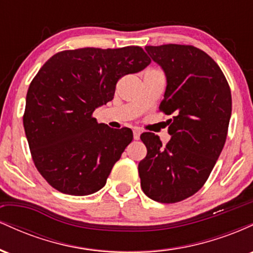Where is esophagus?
<instances>
[{
  "label": "esophagus",
  "instance_id": "obj_1",
  "mask_svg": "<svg viewBox=\"0 0 253 253\" xmlns=\"http://www.w3.org/2000/svg\"><path fill=\"white\" fill-rule=\"evenodd\" d=\"M140 134H141V130L139 128H134L133 129V136H134L135 140H138L139 138H140Z\"/></svg>",
  "mask_w": 253,
  "mask_h": 253
}]
</instances>
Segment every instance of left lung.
Wrapping results in <instances>:
<instances>
[{"label": "left lung", "mask_w": 253, "mask_h": 253, "mask_svg": "<svg viewBox=\"0 0 253 253\" xmlns=\"http://www.w3.org/2000/svg\"><path fill=\"white\" fill-rule=\"evenodd\" d=\"M145 50L167 75L159 109L172 119L165 146L155 133L140 135L147 149L138 165L140 185L150 199L175 203L201 189L221 153L232 113L231 89L213 58L195 46L167 43Z\"/></svg>", "instance_id": "1"}]
</instances>
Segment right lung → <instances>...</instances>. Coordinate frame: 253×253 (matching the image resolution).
<instances>
[{"instance_id":"1","label":"right lung","mask_w":253,"mask_h":253,"mask_svg":"<svg viewBox=\"0 0 253 253\" xmlns=\"http://www.w3.org/2000/svg\"><path fill=\"white\" fill-rule=\"evenodd\" d=\"M150 63L140 46L84 47L58 52L38 71L24 127L34 165L52 188L84 196L106 184L133 132L97 124L92 113L113 100L121 77Z\"/></svg>"}]
</instances>
